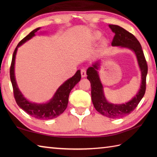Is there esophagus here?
Here are the masks:
<instances>
[{
	"label": "esophagus",
	"instance_id": "1",
	"mask_svg": "<svg viewBox=\"0 0 157 157\" xmlns=\"http://www.w3.org/2000/svg\"><path fill=\"white\" fill-rule=\"evenodd\" d=\"M81 75H82V78H85V77L86 76V71L85 69H82L81 70Z\"/></svg>",
	"mask_w": 157,
	"mask_h": 157
}]
</instances>
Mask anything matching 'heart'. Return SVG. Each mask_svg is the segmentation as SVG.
I'll return each instance as SVG.
<instances>
[{
  "label": "heart",
  "mask_w": 157,
  "mask_h": 157,
  "mask_svg": "<svg viewBox=\"0 0 157 157\" xmlns=\"http://www.w3.org/2000/svg\"><path fill=\"white\" fill-rule=\"evenodd\" d=\"M94 38H95L96 39H98V38H100V36H99V34H95V36H94Z\"/></svg>",
  "instance_id": "obj_1"
}]
</instances>
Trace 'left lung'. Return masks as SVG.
I'll return each mask as SVG.
<instances>
[{
    "label": "left lung",
    "mask_w": 157,
    "mask_h": 157,
    "mask_svg": "<svg viewBox=\"0 0 157 157\" xmlns=\"http://www.w3.org/2000/svg\"><path fill=\"white\" fill-rule=\"evenodd\" d=\"M109 28L115 33L111 43L113 46H121L129 48L135 52L142 73L140 88L132 100L125 104L115 105L110 103L106 100L103 87L100 80L97 70L99 63L96 62L87 69V78L91 84L92 101L96 111L109 118H120L130 114L138 106L146 92V79L148 73L146 63L141 44L135 36L125 29L117 25H109Z\"/></svg>",
    "instance_id": "obj_1"
}]
</instances>
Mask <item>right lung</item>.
I'll return each instance as SVG.
<instances>
[{
	"label": "right lung",
	"instance_id": "1",
	"mask_svg": "<svg viewBox=\"0 0 157 157\" xmlns=\"http://www.w3.org/2000/svg\"><path fill=\"white\" fill-rule=\"evenodd\" d=\"M40 28H38L32 31L25 37L19 42L13 52L12 61L10 67V78L12 83L13 94L17 104L20 108L25 111L28 115L38 119H51L57 117L64 112L68 105L69 96L73 87L80 81L81 73L80 70H78L72 78L65 81L60 86L50 101L43 104L31 102L26 99L22 93L20 92L17 85L15 78V60L17 51L18 47L22 45L23 43L31 39Z\"/></svg>",
	"mask_w": 157,
	"mask_h": 157
}]
</instances>
